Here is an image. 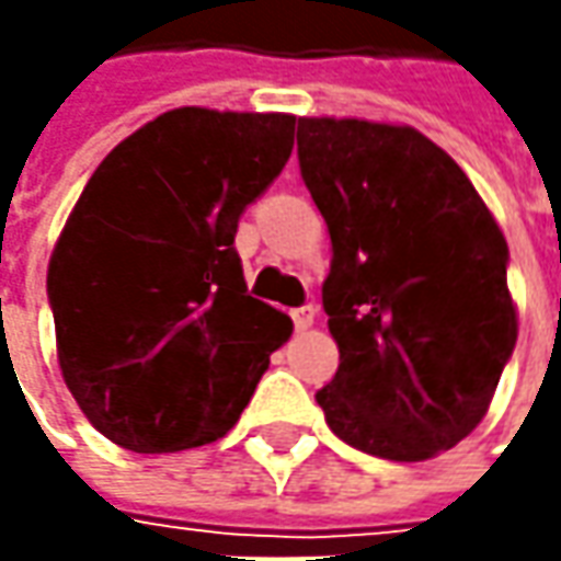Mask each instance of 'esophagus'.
Segmentation results:
<instances>
[{"instance_id":"1","label":"esophagus","mask_w":561,"mask_h":561,"mask_svg":"<svg viewBox=\"0 0 561 561\" xmlns=\"http://www.w3.org/2000/svg\"><path fill=\"white\" fill-rule=\"evenodd\" d=\"M293 324H296V331H309L314 324V314H318V309H314L312 302L309 306H299V309H293Z\"/></svg>"}]
</instances>
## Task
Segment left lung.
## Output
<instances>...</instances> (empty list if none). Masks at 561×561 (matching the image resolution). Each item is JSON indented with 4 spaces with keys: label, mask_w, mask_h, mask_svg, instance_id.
Wrapping results in <instances>:
<instances>
[{
    "label": "left lung",
    "mask_w": 561,
    "mask_h": 561,
    "mask_svg": "<svg viewBox=\"0 0 561 561\" xmlns=\"http://www.w3.org/2000/svg\"><path fill=\"white\" fill-rule=\"evenodd\" d=\"M299 171L331 233L321 287L336 437L421 462L468 437L518 340L508 247L465 171L415 127L299 118Z\"/></svg>",
    "instance_id": "8db88e82"
}]
</instances>
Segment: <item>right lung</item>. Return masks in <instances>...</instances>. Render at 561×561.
Listing matches in <instances>:
<instances>
[{
  "mask_svg": "<svg viewBox=\"0 0 561 561\" xmlns=\"http://www.w3.org/2000/svg\"><path fill=\"white\" fill-rule=\"evenodd\" d=\"M293 115L174 108L118 142L49 259L61 377L102 437L178 453L225 437L290 336L249 296L240 215L284 171Z\"/></svg>",
  "mask_w": 561,
  "mask_h": 561,
  "instance_id": "add662e5",
  "label": "right lung"
}]
</instances>
